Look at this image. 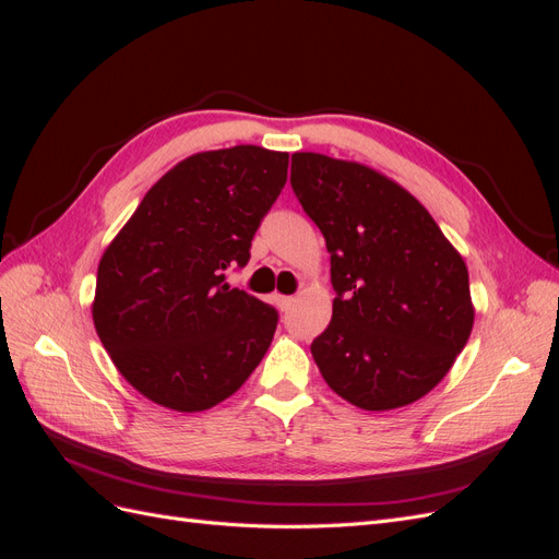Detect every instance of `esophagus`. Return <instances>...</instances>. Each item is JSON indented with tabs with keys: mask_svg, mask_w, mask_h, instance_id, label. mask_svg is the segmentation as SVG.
<instances>
[{
	"mask_svg": "<svg viewBox=\"0 0 559 559\" xmlns=\"http://www.w3.org/2000/svg\"><path fill=\"white\" fill-rule=\"evenodd\" d=\"M294 300H296L294 296H277V306H280L282 310H286V308H292Z\"/></svg>",
	"mask_w": 559,
	"mask_h": 559,
	"instance_id": "1",
	"label": "esophagus"
}]
</instances>
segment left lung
<instances>
[{
	"mask_svg": "<svg viewBox=\"0 0 559 559\" xmlns=\"http://www.w3.org/2000/svg\"><path fill=\"white\" fill-rule=\"evenodd\" d=\"M292 186L331 253L333 317L310 347L321 378L364 411L427 396L476 317L462 253L415 195L368 165L298 151Z\"/></svg>",
	"mask_w": 559,
	"mask_h": 559,
	"instance_id": "obj_1",
	"label": "left lung"
}]
</instances>
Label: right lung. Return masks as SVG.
I'll list each match as a JSON object with an SVG mask.
<instances>
[{
  "instance_id": "add662e5",
  "label": "right lung",
  "mask_w": 559,
  "mask_h": 559,
  "mask_svg": "<svg viewBox=\"0 0 559 559\" xmlns=\"http://www.w3.org/2000/svg\"><path fill=\"white\" fill-rule=\"evenodd\" d=\"M289 154L240 144L177 163L146 191L97 265L93 324L142 396L200 413L238 392L267 352L275 308L230 289Z\"/></svg>"
}]
</instances>
